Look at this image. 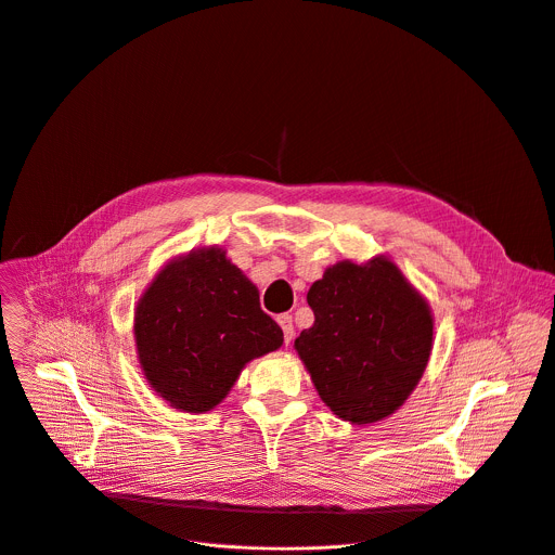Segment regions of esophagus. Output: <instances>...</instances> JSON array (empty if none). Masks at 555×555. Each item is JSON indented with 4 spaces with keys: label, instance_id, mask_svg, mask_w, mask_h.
I'll return each instance as SVG.
<instances>
[{
    "label": "esophagus",
    "instance_id": "esophagus-1",
    "mask_svg": "<svg viewBox=\"0 0 555 555\" xmlns=\"http://www.w3.org/2000/svg\"><path fill=\"white\" fill-rule=\"evenodd\" d=\"M276 321H279V325H281V330H283V340H285V345H289V343H292V338H294V325H292V315H289V313H281Z\"/></svg>",
    "mask_w": 555,
    "mask_h": 555
}]
</instances>
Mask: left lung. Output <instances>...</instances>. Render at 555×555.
Returning <instances> with one entry per match:
<instances>
[{"instance_id": "1", "label": "left lung", "mask_w": 555, "mask_h": 555, "mask_svg": "<svg viewBox=\"0 0 555 555\" xmlns=\"http://www.w3.org/2000/svg\"><path fill=\"white\" fill-rule=\"evenodd\" d=\"M313 325L294 347L321 400L345 422L373 424L398 411L433 351L426 298L386 257L340 261L307 292Z\"/></svg>"}]
</instances>
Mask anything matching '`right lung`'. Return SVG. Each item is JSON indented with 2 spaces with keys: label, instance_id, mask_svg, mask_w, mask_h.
<instances>
[{
  "label": "right lung",
  "instance_id": "1",
  "mask_svg": "<svg viewBox=\"0 0 555 555\" xmlns=\"http://www.w3.org/2000/svg\"><path fill=\"white\" fill-rule=\"evenodd\" d=\"M133 338L142 373L173 409H215L242 369L283 345L259 289L217 246L167 263L138 300Z\"/></svg>",
  "mask_w": 555,
  "mask_h": 555
}]
</instances>
